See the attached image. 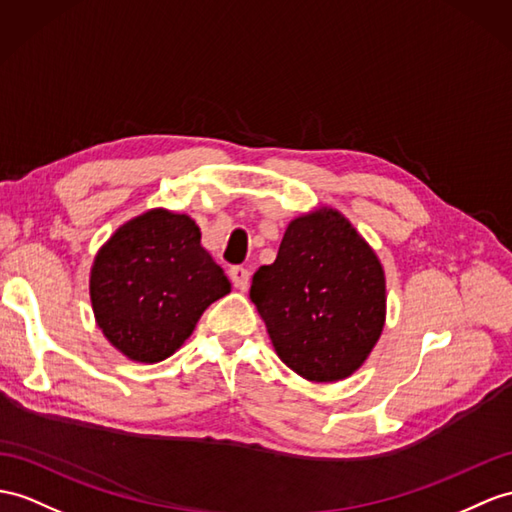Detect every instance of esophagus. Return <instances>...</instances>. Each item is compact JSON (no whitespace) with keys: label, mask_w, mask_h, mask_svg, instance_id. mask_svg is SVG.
<instances>
[{"label":"esophagus","mask_w":512,"mask_h":512,"mask_svg":"<svg viewBox=\"0 0 512 512\" xmlns=\"http://www.w3.org/2000/svg\"><path fill=\"white\" fill-rule=\"evenodd\" d=\"M230 280L239 291H245L249 286V271L245 267H232L230 269Z\"/></svg>","instance_id":"esophagus-1"}]
</instances>
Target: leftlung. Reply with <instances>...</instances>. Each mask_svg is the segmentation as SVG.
Here are the masks:
<instances>
[{
  "label": "left lung",
  "instance_id": "obj_1",
  "mask_svg": "<svg viewBox=\"0 0 512 512\" xmlns=\"http://www.w3.org/2000/svg\"><path fill=\"white\" fill-rule=\"evenodd\" d=\"M249 297L273 350L310 382H339L363 367L386 319L380 258L339 210L295 217L278 256L252 278Z\"/></svg>",
  "mask_w": 512,
  "mask_h": 512
}]
</instances>
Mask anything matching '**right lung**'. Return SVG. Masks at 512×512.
I'll list each match as a JSON object with an SVG mask.
<instances>
[{"mask_svg": "<svg viewBox=\"0 0 512 512\" xmlns=\"http://www.w3.org/2000/svg\"><path fill=\"white\" fill-rule=\"evenodd\" d=\"M230 280L202 247L189 215L152 208L123 223L91 267V306L110 345L134 363H160L193 334Z\"/></svg>", "mask_w": 512, "mask_h": 512, "instance_id": "right-lung-1", "label": "right lung"}]
</instances>
